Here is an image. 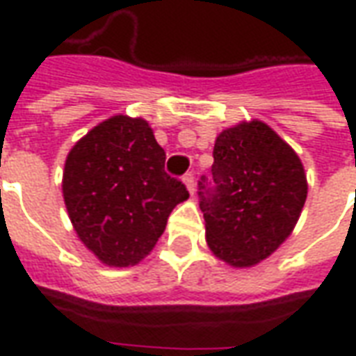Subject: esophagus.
<instances>
[{
	"label": "esophagus",
	"mask_w": 356,
	"mask_h": 356,
	"mask_svg": "<svg viewBox=\"0 0 356 356\" xmlns=\"http://www.w3.org/2000/svg\"><path fill=\"white\" fill-rule=\"evenodd\" d=\"M183 183H185V186L188 188V193L194 194V191H196V183H194L193 173H186L185 177H183Z\"/></svg>",
	"instance_id": "obj_1"
}]
</instances>
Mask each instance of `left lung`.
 I'll return each mask as SVG.
<instances>
[{
    "mask_svg": "<svg viewBox=\"0 0 356 356\" xmlns=\"http://www.w3.org/2000/svg\"><path fill=\"white\" fill-rule=\"evenodd\" d=\"M206 240L231 267H254L282 244L307 200L303 163L259 120L219 133L211 183H198Z\"/></svg>",
    "mask_w": 356,
    "mask_h": 356,
    "instance_id": "1",
    "label": "left lung"
}]
</instances>
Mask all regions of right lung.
Listing matches in <instances>:
<instances>
[{"label": "right lung", "mask_w": 356, "mask_h": 356, "mask_svg": "<svg viewBox=\"0 0 356 356\" xmlns=\"http://www.w3.org/2000/svg\"><path fill=\"white\" fill-rule=\"evenodd\" d=\"M163 163L165 152L147 120L122 114L95 125L66 156L68 217L104 265H137L162 236L173 208L188 198Z\"/></svg>", "instance_id": "right-lung-1"}]
</instances>
